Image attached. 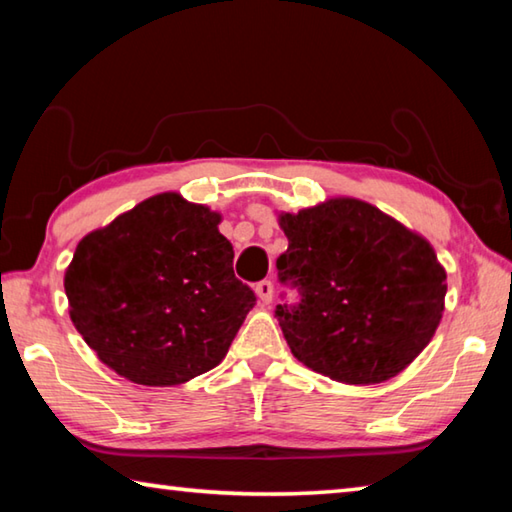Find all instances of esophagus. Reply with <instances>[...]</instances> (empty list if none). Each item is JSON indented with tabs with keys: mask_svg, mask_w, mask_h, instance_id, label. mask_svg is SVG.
<instances>
[{
	"mask_svg": "<svg viewBox=\"0 0 512 512\" xmlns=\"http://www.w3.org/2000/svg\"><path fill=\"white\" fill-rule=\"evenodd\" d=\"M273 282L271 280H262L255 287V293H257V298H259V302H262V305H271L273 302Z\"/></svg>",
	"mask_w": 512,
	"mask_h": 512,
	"instance_id": "34e87169",
	"label": "esophagus"
}]
</instances>
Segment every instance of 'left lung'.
<instances>
[{
    "instance_id": "left-lung-1",
    "label": "left lung",
    "mask_w": 512,
    "mask_h": 512,
    "mask_svg": "<svg viewBox=\"0 0 512 512\" xmlns=\"http://www.w3.org/2000/svg\"><path fill=\"white\" fill-rule=\"evenodd\" d=\"M289 239L277 275L300 305H277L293 357L341 384L393 379L427 348L445 311L436 250L379 207L336 196L277 212Z\"/></svg>"
}]
</instances>
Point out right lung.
Returning <instances> with one entry per match:
<instances>
[{
	"label": "right lung",
	"mask_w": 512,
	"mask_h": 512,
	"mask_svg": "<svg viewBox=\"0 0 512 512\" xmlns=\"http://www.w3.org/2000/svg\"><path fill=\"white\" fill-rule=\"evenodd\" d=\"M219 223L207 205L162 192L79 241L65 268L69 318L101 363L142 386L219 366L255 307Z\"/></svg>",
	"instance_id": "add662e5"
}]
</instances>
